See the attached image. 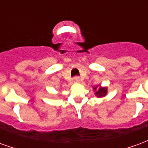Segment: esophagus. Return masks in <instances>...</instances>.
Returning a JSON list of instances; mask_svg holds the SVG:
<instances>
[{
  "label": "esophagus",
  "instance_id": "1",
  "mask_svg": "<svg viewBox=\"0 0 148 148\" xmlns=\"http://www.w3.org/2000/svg\"><path fill=\"white\" fill-rule=\"evenodd\" d=\"M74 82H79L80 81V77H78V76H76V77H74Z\"/></svg>",
  "mask_w": 148,
  "mask_h": 148
}]
</instances>
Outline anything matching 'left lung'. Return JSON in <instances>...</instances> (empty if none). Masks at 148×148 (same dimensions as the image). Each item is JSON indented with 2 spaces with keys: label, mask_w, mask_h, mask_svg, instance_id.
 Instances as JSON below:
<instances>
[{
  "label": "left lung",
  "mask_w": 148,
  "mask_h": 148,
  "mask_svg": "<svg viewBox=\"0 0 148 148\" xmlns=\"http://www.w3.org/2000/svg\"><path fill=\"white\" fill-rule=\"evenodd\" d=\"M96 89L97 87H95V88H94V90H96ZM106 92H107V90H106V89H105V88H99L98 91H97L96 92V95H97L98 97L105 96L106 94Z\"/></svg>",
  "instance_id": "left-lung-1"
}]
</instances>
